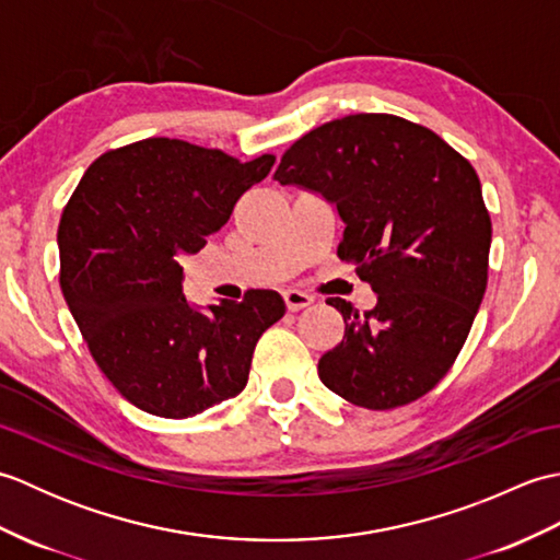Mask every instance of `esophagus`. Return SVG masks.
Here are the masks:
<instances>
[{
	"mask_svg": "<svg viewBox=\"0 0 560 560\" xmlns=\"http://www.w3.org/2000/svg\"><path fill=\"white\" fill-rule=\"evenodd\" d=\"M283 301H287V307L291 313H299L303 311V307H307L313 303V295H307L303 291H295V289H289L283 291Z\"/></svg>",
	"mask_w": 560,
	"mask_h": 560,
	"instance_id": "1",
	"label": "esophagus"
}]
</instances>
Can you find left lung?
<instances>
[{
    "instance_id": "left-lung-1",
    "label": "left lung",
    "mask_w": 560,
    "mask_h": 560,
    "mask_svg": "<svg viewBox=\"0 0 560 560\" xmlns=\"http://www.w3.org/2000/svg\"><path fill=\"white\" fill-rule=\"evenodd\" d=\"M273 180L337 207V255L377 295L363 315L327 301L347 327L319 359V380L363 409L423 397L455 363L489 281L491 217L477 171L431 129L361 113L301 137Z\"/></svg>"
}]
</instances>
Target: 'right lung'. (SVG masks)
I'll return each mask as SVG.
<instances>
[{
  "label": "right lung",
  "instance_id": "right-lung-1",
  "mask_svg": "<svg viewBox=\"0 0 560 560\" xmlns=\"http://www.w3.org/2000/svg\"><path fill=\"white\" fill-rule=\"evenodd\" d=\"M273 156L151 137L83 173L57 231L59 283L93 361L137 409L187 419L241 395L261 331L287 313L277 291L205 311L183 293L180 257L221 231Z\"/></svg>",
  "mask_w": 560,
  "mask_h": 560
}]
</instances>
